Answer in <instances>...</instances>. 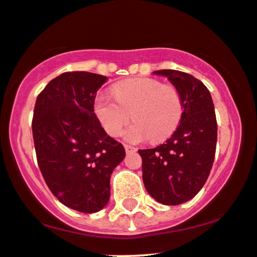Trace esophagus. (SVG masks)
<instances>
[{
	"instance_id": "34e87169",
	"label": "esophagus",
	"mask_w": 257,
	"mask_h": 257,
	"mask_svg": "<svg viewBox=\"0 0 257 257\" xmlns=\"http://www.w3.org/2000/svg\"><path fill=\"white\" fill-rule=\"evenodd\" d=\"M124 149H125L126 154H132V152H135L138 150L137 148H134V146H131V145H124Z\"/></svg>"
}]
</instances>
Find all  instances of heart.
Returning a JSON list of instances; mask_svg holds the SVG:
<instances>
[{
    "label": "heart",
    "instance_id": "heart-1",
    "mask_svg": "<svg viewBox=\"0 0 257 257\" xmlns=\"http://www.w3.org/2000/svg\"><path fill=\"white\" fill-rule=\"evenodd\" d=\"M115 100L100 95L94 112L111 137H117L131 119L135 122L124 133L128 142L139 143L150 138L159 143L167 139L182 119L183 102L174 86L163 85L152 78H133L112 86Z\"/></svg>",
    "mask_w": 257,
    "mask_h": 257
}]
</instances>
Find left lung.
<instances>
[{"mask_svg":"<svg viewBox=\"0 0 257 257\" xmlns=\"http://www.w3.org/2000/svg\"><path fill=\"white\" fill-rule=\"evenodd\" d=\"M179 91V126L162 145L139 150L146 190L163 205L189 201L210 176L216 154L217 120L212 97L199 79L174 69L156 70Z\"/></svg>","mask_w":257,"mask_h":257,"instance_id":"8db88e82","label":"left lung"}]
</instances>
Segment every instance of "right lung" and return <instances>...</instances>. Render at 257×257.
<instances>
[{"instance_id": "add662e5", "label": "right lung", "mask_w": 257, "mask_h": 257, "mask_svg": "<svg viewBox=\"0 0 257 257\" xmlns=\"http://www.w3.org/2000/svg\"><path fill=\"white\" fill-rule=\"evenodd\" d=\"M106 80L95 73H63L45 86L34 108L33 138L42 177L62 204L84 213L106 206L111 174L125 156L94 112L96 92Z\"/></svg>"}]
</instances>
